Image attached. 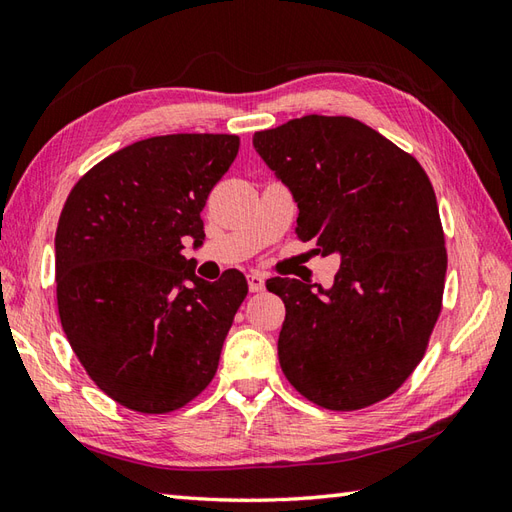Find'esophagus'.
Listing matches in <instances>:
<instances>
[{"instance_id":"esophagus-1","label":"esophagus","mask_w":512,"mask_h":512,"mask_svg":"<svg viewBox=\"0 0 512 512\" xmlns=\"http://www.w3.org/2000/svg\"><path fill=\"white\" fill-rule=\"evenodd\" d=\"M266 286V277L262 273H250L248 275V288L250 292H262Z\"/></svg>"}]
</instances>
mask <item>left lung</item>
Segmentation results:
<instances>
[{"label": "left lung", "mask_w": 512, "mask_h": 512, "mask_svg": "<svg viewBox=\"0 0 512 512\" xmlns=\"http://www.w3.org/2000/svg\"><path fill=\"white\" fill-rule=\"evenodd\" d=\"M299 206L297 237L339 255L334 284L273 277L279 363L314 405L354 411L394 394L442 310L447 248L420 162L350 116L310 114L253 136Z\"/></svg>", "instance_id": "1"}]
</instances>
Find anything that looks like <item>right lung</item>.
Instances as JSON below:
<instances>
[{
	"label": "right lung",
	"instance_id": "obj_1",
	"mask_svg": "<svg viewBox=\"0 0 512 512\" xmlns=\"http://www.w3.org/2000/svg\"><path fill=\"white\" fill-rule=\"evenodd\" d=\"M233 134L138 140L74 184L54 237L57 306L85 372L118 405L167 413L211 383L246 277L195 275L184 239L228 167Z\"/></svg>",
	"mask_w": 512,
	"mask_h": 512
}]
</instances>
